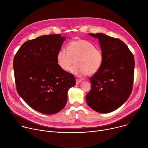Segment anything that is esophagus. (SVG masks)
Segmentation results:
<instances>
[{
	"label": "esophagus",
	"mask_w": 148,
	"mask_h": 148,
	"mask_svg": "<svg viewBox=\"0 0 148 148\" xmlns=\"http://www.w3.org/2000/svg\"><path fill=\"white\" fill-rule=\"evenodd\" d=\"M81 82H82V80H81V79H76V84H79Z\"/></svg>",
	"instance_id": "34e87169"
}]
</instances>
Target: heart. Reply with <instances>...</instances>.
I'll return each instance as SVG.
<instances>
[{"label": "heart", "instance_id": "obj_1", "mask_svg": "<svg viewBox=\"0 0 148 148\" xmlns=\"http://www.w3.org/2000/svg\"><path fill=\"white\" fill-rule=\"evenodd\" d=\"M56 58L58 66L64 71L70 69L75 60V64L70 71L82 77L97 73L101 69L105 57L102 50L95 47L90 41L76 38L70 42L68 49H61Z\"/></svg>", "mask_w": 148, "mask_h": 148}]
</instances>
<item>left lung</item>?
<instances>
[{
	"label": "left lung",
	"mask_w": 148,
	"mask_h": 148,
	"mask_svg": "<svg viewBox=\"0 0 148 148\" xmlns=\"http://www.w3.org/2000/svg\"><path fill=\"white\" fill-rule=\"evenodd\" d=\"M89 35L98 38L105 59L101 69L90 77L91 89L86 95V101L93 110L109 113L120 107L132 92L134 57L118 38L102 33Z\"/></svg>",
	"instance_id": "8db88e82"
}]
</instances>
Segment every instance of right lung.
Wrapping results in <instances>:
<instances>
[{
  "instance_id": "add662e5",
  "label": "right lung",
  "mask_w": 148,
  "mask_h": 148,
  "mask_svg": "<svg viewBox=\"0 0 148 148\" xmlns=\"http://www.w3.org/2000/svg\"><path fill=\"white\" fill-rule=\"evenodd\" d=\"M66 37L41 36L26 41L13 60L16 90L34 110L51 115L64 108L69 88L75 85L73 74L62 70L57 54Z\"/></svg>"
}]
</instances>
